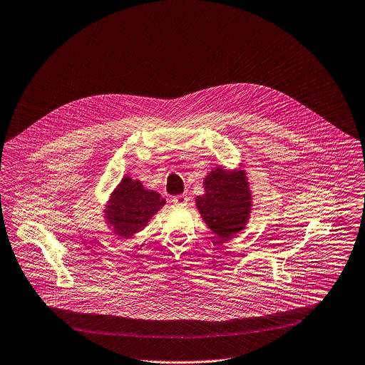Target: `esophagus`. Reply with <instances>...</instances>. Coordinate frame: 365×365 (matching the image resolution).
<instances>
[{
	"label": "esophagus",
	"instance_id": "34e87169",
	"mask_svg": "<svg viewBox=\"0 0 365 365\" xmlns=\"http://www.w3.org/2000/svg\"><path fill=\"white\" fill-rule=\"evenodd\" d=\"M187 202H189L187 195H178V196H175V197L172 199V203H173L175 206H186Z\"/></svg>",
	"mask_w": 365,
	"mask_h": 365
}]
</instances>
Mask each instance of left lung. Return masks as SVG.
Wrapping results in <instances>:
<instances>
[{
  "label": "left lung",
  "instance_id": "1",
  "mask_svg": "<svg viewBox=\"0 0 365 365\" xmlns=\"http://www.w3.org/2000/svg\"><path fill=\"white\" fill-rule=\"evenodd\" d=\"M205 190L196 205L207 225L221 238L241 231L251 209V195L242 173L217 168L205 179Z\"/></svg>",
  "mask_w": 365,
  "mask_h": 365
}]
</instances>
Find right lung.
<instances>
[{
    "label": "right lung",
    "instance_id": "right-lung-1",
    "mask_svg": "<svg viewBox=\"0 0 365 365\" xmlns=\"http://www.w3.org/2000/svg\"><path fill=\"white\" fill-rule=\"evenodd\" d=\"M165 205L156 192L145 190L140 180L125 176L110 200L106 216L118 235L133 237Z\"/></svg>",
    "mask_w": 365,
    "mask_h": 365
}]
</instances>
